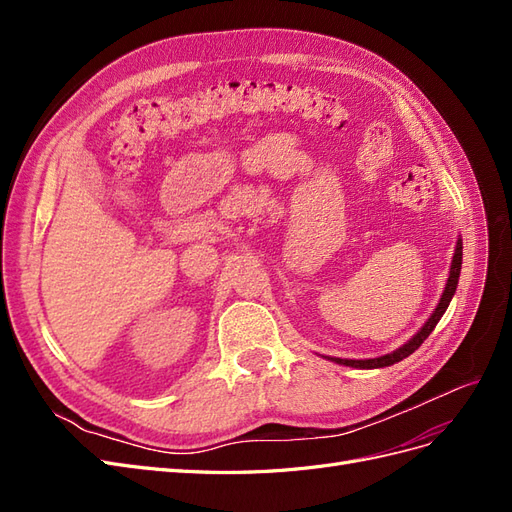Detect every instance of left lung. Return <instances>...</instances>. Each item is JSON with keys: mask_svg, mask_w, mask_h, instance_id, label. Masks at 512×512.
<instances>
[{"mask_svg": "<svg viewBox=\"0 0 512 512\" xmlns=\"http://www.w3.org/2000/svg\"><path fill=\"white\" fill-rule=\"evenodd\" d=\"M459 271H461V239L457 241V247H455V256H453V262H451V275H448V282H446V288L442 292V299L436 307V312L431 314V318L425 322V327L418 331L408 344L401 346L399 350L391 352V354H384V356H378V359H365V361H354V359H333L335 363L339 365H346V367H356V369H376V367H389L393 363H399L401 359H406V356H410L418 346H421L425 339L429 337V333L436 329L438 320L442 318V314L446 312L448 303H451L453 294L457 290V282H459Z\"/></svg>", "mask_w": 512, "mask_h": 512, "instance_id": "left-lung-1", "label": "left lung"}]
</instances>
